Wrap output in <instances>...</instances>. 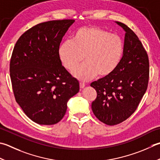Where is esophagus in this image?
Segmentation results:
<instances>
[{
  "label": "esophagus",
  "mask_w": 160,
  "mask_h": 160,
  "mask_svg": "<svg viewBox=\"0 0 160 160\" xmlns=\"http://www.w3.org/2000/svg\"><path fill=\"white\" fill-rule=\"evenodd\" d=\"M84 87H85V84H84V82H80V87L81 89H83Z\"/></svg>",
  "instance_id": "34e87169"
}]
</instances>
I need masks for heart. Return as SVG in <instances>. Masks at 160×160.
I'll list each match as a JSON object with an SVG mask.
<instances>
[{"label":"heart","mask_w":160,"mask_h":160,"mask_svg":"<svg viewBox=\"0 0 160 160\" xmlns=\"http://www.w3.org/2000/svg\"><path fill=\"white\" fill-rule=\"evenodd\" d=\"M124 49L123 42L117 34L97 26L82 27L73 34L72 39L62 42L58 49L62 65L73 70V76L87 81L98 75H110L119 64Z\"/></svg>","instance_id":"heart-1"}]
</instances>
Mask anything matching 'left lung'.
<instances>
[{
	"label": "left lung",
	"instance_id": "8db88e82",
	"mask_svg": "<svg viewBox=\"0 0 160 160\" xmlns=\"http://www.w3.org/2000/svg\"><path fill=\"white\" fill-rule=\"evenodd\" d=\"M116 23L126 31L123 57L110 75L90 84L97 92L92 111L108 126L122 123L135 112L149 80L148 56L142 42L126 25Z\"/></svg>",
	"mask_w": 160,
	"mask_h": 160
}]
</instances>
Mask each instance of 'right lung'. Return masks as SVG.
Wrapping results in <instances>:
<instances>
[{
    "label": "right lung",
    "mask_w": 160,
    "mask_h": 160,
    "mask_svg": "<svg viewBox=\"0 0 160 160\" xmlns=\"http://www.w3.org/2000/svg\"><path fill=\"white\" fill-rule=\"evenodd\" d=\"M74 21L37 24L22 34L12 52L9 75L15 100L38 124L60 121L68 101L79 92V82L62 65L58 55L62 39Z\"/></svg>",
    "instance_id": "right-lung-1"
}]
</instances>
